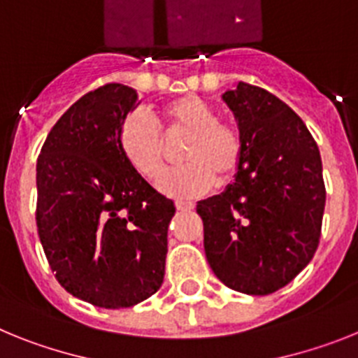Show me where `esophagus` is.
Segmentation results:
<instances>
[{"mask_svg": "<svg viewBox=\"0 0 358 358\" xmlns=\"http://www.w3.org/2000/svg\"><path fill=\"white\" fill-rule=\"evenodd\" d=\"M175 205H176V209H178V210H192V209H194V203H192V201L176 200Z\"/></svg>", "mask_w": 358, "mask_h": 358, "instance_id": "1", "label": "esophagus"}]
</instances>
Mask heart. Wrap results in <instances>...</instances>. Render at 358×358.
Listing matches in <instances>:
<instances>
[{"label":"heart","mask_w":358,"mask_h":358,"mask_svg":"<svg viewBox=\"0 0 358 358\" xmlns=\"http://www.w3.org/2000/svg\"><path fill=\"white\" fill-rule=\"evenodd\" d=\"M162 129L187 133L180 158L182 166L167 171L158 182L164 194L187 198L201 194L216 180L229 183L243 162L245 145L238 127L216 119V111L196 95H183L157 110ZM119 145L129 166L153 182L164 169V136L153 117L142 111L127 115L119 131Z\"/></svg>","instance_id":"b5f03b06"}]
</instances>
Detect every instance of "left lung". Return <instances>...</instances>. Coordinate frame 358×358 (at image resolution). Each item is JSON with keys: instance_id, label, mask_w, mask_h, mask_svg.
I'll return each mask as SVG.
<instances>
[{"instance_id": "obj_1", "label": "left lung", "mask_w": 358, "mask_h": 358, "mask_svg": "<svg viewBox=\"0 0 358 358\" xmlns=\"http://www.w3.org/2000/svg\"><path fill=\"white\" fill-rule=\"evenodd\" d=\"M245 153L234 183L198 201L205 256L216 278L268 295L308 265L319 247L326 189L315 141L299 115L257 86L223 93Z\"/></svg>"}]
</instances>
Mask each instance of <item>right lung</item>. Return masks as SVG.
Wrapping results in <instances>:
<instances>
[{
  "label": "right lung",
  "instance_id": "obj_1",
  "mask_svg": "<svg viewBox=\"0 0 358 358\" xmlns=\"http://www.w3.org/2000/svg\"><path fill=\"white\" fill-rule=\"evenodd\" d=\"M136 104L135 90L119 83L86 93L55 122L37 158L36 222L50 268L64 290L101 308L142 303L166 272L175 203L119 145Z\"/></svg>",
  "mask_w": 358,
  "mask_h": 358
}]
</instances>
